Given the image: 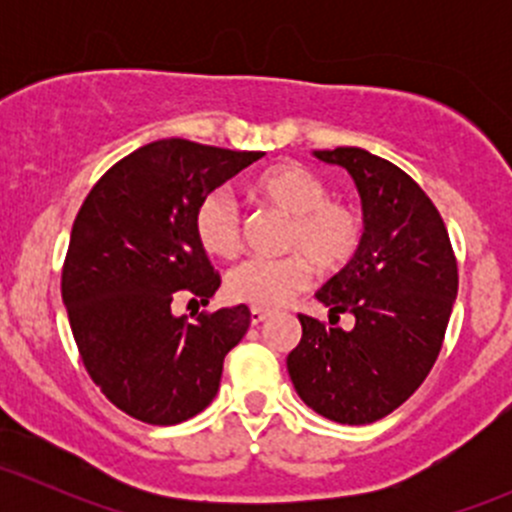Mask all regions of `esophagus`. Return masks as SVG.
<instances>
[{"mask_svg":"<svg viewBox=\"0 0 512 512\" xmlns=\"http://www.w3.org/2000/svg\"><path fill=\"white\" fill-rule=\"evenodd\" d=\"M267 317H270V312H267V309H260V307L250 309V322L252 324H262Z\"/></svg>","mask_w":512,"mask_h":512,"instance_id":"1","label":"esophagus"}]
</instances>
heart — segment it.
<instances>
[{"mask_svg":"<svg viewBox=\"0 0 512 512\" xmlns=\"http://www.w3.org/2000/svg\"><path fill=\"white\" fill-rule=\"evenodd\" d=\"M260 200L289 215L282 257H250L232 267L225 289L235 302L280 307L307 289L312 265L324 272L342 270L361 245L364 220L354 205L332 200L327 180L302 163H280L252 183ZM195 237L205 252L232 260L242 247V218L235 198L223 188L210 190L195 208Z\"/></svg>","mask_w":512,"mask_h":512,"instance_id":"1","label":"heart"}]
</instances>
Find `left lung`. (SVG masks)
Listing matches in <instances>:
<instances>
[{"label": "left lung", "instance_id": "1", "mask_svg": "<svg viewBox=\"0 0 512 512\" xmlns=\"http://www.w3.org/2000/svg\"><path fill=\"white\" fill-rule=\"evenodd\" d=\"M354 178L364 213L356 255L317 292L329 324L299 314L302 339L287 356L299 399L349 426L399 409L423 384L446 337L458 265L446 225L418 183L364 148L314 151ZM355 327H336L338 314Z\"/></svg>", "mask_w": 512, "mask_h": 512}]
</instances>
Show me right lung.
<instances>
[{
    "label": "right lung",
    "instance_id": "1",
    "mask_svg": "<svg viewBox=\"0 0 512 512\" xmlns=\"http://www.w3.org/2000/svg\"><path fill=\"white\" fill-rule=\"evenodd\" d=\"M165 138L118 160L71 227L61 297L86 371L113 406L153 426L188 421L215 399L225 354L245 337V304L175 317L218 292L220 275L195 237L200 200L260 160Z\"/></svg>",
    "mask_w": 512,
    "mask_h": 512
}]
</instances>
